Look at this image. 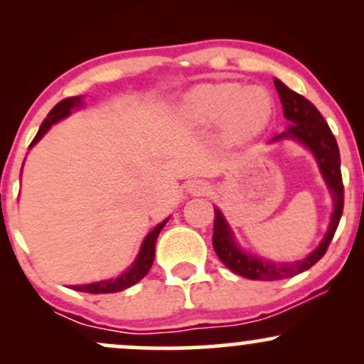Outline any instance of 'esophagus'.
<instances>
[{"label": "esophagus", "mask_w": 364, "mask_h": 364, "mask_svg": "<svg viewBox=\"0 0 364 364\" xmlns=\"http://www.w3.org/2000/svg\"><path fill=\"white\" fill-rule=\"evenodd\" d=\"M210 190V186L207 185L205 181H190L188 183V191H190V193H193V195H205L207 191Z\"/></svg>", "instance_id": "1"}]
</instances>
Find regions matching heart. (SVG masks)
<instances>
[{
	"label": "heart",
	"instance_id": "1",
	"mask_svg": "<svg viewBox=\"0 0 364 364\" xmlns=\"http://www.w3.org/2000/svg\"><path fill=\"white\" fill-rule=\"evenodd\" d=\"M179 114L191 127H210L220 121L231 140L246 141L269 127L274 101L262 87L237 83H200L181 99Z\"/></svg>",
	"mask_w": 364,
	"mask_h": 364
}]
</instances>
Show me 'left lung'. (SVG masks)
I'll use <instances>...</instances> for the list:
<instances>
[{
    "label": "left lung",
    "mask_w": 364,
    "mask_h": 364,
    "mask_svg": "<svg viewBox=\"0 0 364 364\" xmlns=\"http://www.w3.org/2000/svg\"><path fill=\"white\" fill-rule=\"evenodd\" d=\"M274 85L277 89L279 97L282 102L284 118L289 121V127L281 135L274 136L272 141L281 140H296L304 145L315 157L316 164L327 185L330 195H332L333 212L330 217V224L323 240L310 255L303 260L296 262H272L265 258H258L255 255L245 252L236 243L235 232L228 224L225 217L219 208L214 207V236L212 245L219 257V260L228 267L229 270L241 275V277L252 279V281H281L304 272L323 257L327 252L330 241H332L336 229L339 225L342 208H344V185H342L341 174V154L337 147L336 136L330 132L327 121L320 114L313 104L304 99L303 95L296 94L289 87L284 85L281 80L274 78Z\"/></svg>",
    "instance_id": "left-lung-1"
}]
</instances>
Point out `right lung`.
Masks as SVG:
<instances>
[{"instance_id": "add662e5", "label": "right lung", "mask_w": 364, "mask_h": 364, "mask_svg": "<svg viewBox=\"0 0 364 364\" xmlns=\"http://www.w3.org/2000/svg\"><path fill=\"white\" fill-rule=\"evenodd\" d=\"M82 106H83L82 95H77V97H68V99H65V101L58 102L56 106L49 111L48 118L43 121V124H41L36 139L32 140L31 147H34L37 141L43 139L46 133H48V129L51 128L54 123H58L60 119L70 116L73 109H78V107H82ZM168 220H169V217L166 220H162L161 224H157L156 228H154L152 231L145 236V240L140 246V252H139V255H136L135 262H133L132 265H129V269L124 270L123 274H119L118 277H114V279H106V281L82 284V286H72V289L80 291V292H90V294H109V292H119V291L128 289V287H132L133 284L141 281V279L149 274L150 267H152L154 257H156L157 236H159V232L162 231V228H164Z\"/></svg>"}]
</instances>
